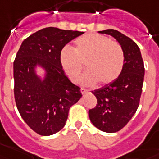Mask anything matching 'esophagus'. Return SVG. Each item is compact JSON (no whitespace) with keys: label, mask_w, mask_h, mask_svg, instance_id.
<instances>
[{"label":"esophagus","mask_w":159,"mask_h":159,"mask_svg":"<svg viewBox=\"0 0 159 159\" xmlns=\"http://www.w3.org/2000/svg\"><path fill=\"white\" fill-rule=\"evenodd\" d=\"M80 91H81V93H86L87 92H89V90H88V89H84V88H81Z\"/></svg>","instance_id":"1"}]
</instances>
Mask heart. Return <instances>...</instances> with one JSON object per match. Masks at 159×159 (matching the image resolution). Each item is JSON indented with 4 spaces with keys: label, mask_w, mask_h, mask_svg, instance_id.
I'll return each mask as SVG.
<instances>
[{
    "label": "heart",
    "mask_w": 159,
    "mask_h": 159,
    "mask_svg": "<svg viewBox=\"0 0 159 159\" xmlns=\"http://www.w3.org/2000/svg\"><path fill=\"white\" fill-rule=\"evenodd\" d=\"M74 49L65 47L61 52L62 69L71 82H76L83 69L88 70L81 77L83 84L101 85L113 83L121 74L125 54L121 45L109 38L97 34H87L75 40Z\"/></svg>",
    "instance_id": "b5f03b06"
}]
</instances>
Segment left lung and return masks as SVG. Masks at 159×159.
<instances>
[{"instance_id": "8db88e82", "label": "left lung", "mask_w": 159, "mask_h": 159, "mask_svg": "<svg viewBox=\"0 0 159 159\" xmlns=\"http://www.w3.org/2000/svg\"><path fill=\"white\" fill-rule=\"evenodd\" d=\"M98 33L115 38L125 54L121 74L113 83L92 92L97 98V104L89 111V119L95 127L114 133L130 121L139 106L145 69L139 47L132 39L115 29Z\"/></svg>"}]
</instances>
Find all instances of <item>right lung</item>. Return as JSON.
I'll return each instance as SVG.
<instances>
[{"mask_svg": "<svg viewBox=\"0 0 159 159\" xmlns=\"http://www.w3.org/2000/svg\"><path fill=\"white\" fill-rule=\"evenodd\" d=\"M83 32L49 27L28 37L13 62L14 97L26 124L41 136H50L66 125L70 106L82 97L80 88L68 79L60 62L62 49ZM37 65L46 70L41 80Z\"/></svg>", "mask_w": 159, "mask_h": 159, "instance_id": "right-lung-1", "label": "right lung"}]
</instances>
